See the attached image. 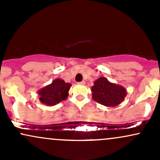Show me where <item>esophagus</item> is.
Segmentation results:
<instances>
[{"instance_id": "esophagus-1", "label": "esophagus", "mask_w": 160, "mask_h": 160, "mask_svg": "<svg viewBox=\"0 0 160 160\" xmlns=\"http://www.w3.org/2000/svg\"><path fill=\"white\" fill-rule=\"evenodd\" d=\"M79 85H84L85 84V81H81V82H78Z\"/></svg>"}]
</instances>
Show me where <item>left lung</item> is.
<instances>
[{"instance_id": "obj_1", "label": "left lung", "mask_w": 160, "mask_h": 160, "mask_svg": "<svg viewBox=\"0 0 160 160\" xmlns=\"http://www.w3.org/2000/svg\"><path fill=\"white\" fill-rule=\"evenodd\" d=\"M91 91L93 100L107 107H115L120 104L127 94L123 86L109 82L105 78L95 80Z\"/></svg>"}]
</instances>
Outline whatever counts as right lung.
<instances>
[{
    "instance_id": "add662e5",
    "label": "right lung",
    "mask_w": 160,
    "mask_h": 160,
    "mask_svg": "<svg viewBox=\"0 0 160 160\" xmlns=\"http://www.w3.org/2000/svg\"><path fill=\"white\" fill-rule=\"evenodd\" d=\"M71 86V83L65 82L62 79H56L52 83L38 91L40 102L47 106H53L60 103L68 96Z\"/></svg>"
}]
</instances>
